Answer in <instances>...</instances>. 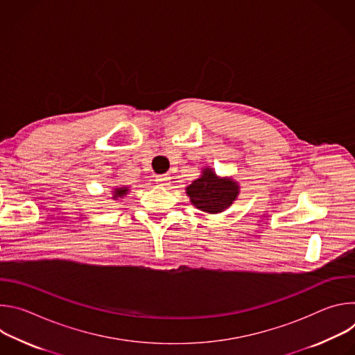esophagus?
<instances>
[{
    "label": "esophagus",
    "instance_id": "esophagus-1",
    "mask_svg": "<svg viewBox=\"0 0 355 355\" xmlns=\"http://www.w3.org/2000/svg\"><path fill=\"white\" fill-rule=\"evenodd\" d=\"M156 182L160 184V185H168L170 184V175L168 174L156 175Z\"/></svg>",
    "mask_w": 355,
    "mask_h": 355
}]
</instances>
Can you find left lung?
<instances>
[{
    "mask_svg": "<svg viewBox=\"0 0 355 355\" xmlns=\"http://www.w3.org/2000/svg\"><path fill=\"white\" fill-rule=\"evenodd\" d=\"M191 204L207 214H220L236 200L240 187L232 178H220L212 168H204L202 175L187 188Z\"/></svg>",
    "mask_w": 355,
    "mask_h": 355,
    "instance_id": "1",
    "label": "left lung"
}]
</instances>
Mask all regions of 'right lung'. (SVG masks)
<instances>
[{
    "label": "right lung",
    "mask_w": 355,
    "mask_h": 355,
    "mask_svg": "<svg viewBox=\"0 0 355 355\" xmlns=\"http://www.w3.org/2000/svg\"><path fill=\"white\" fill-rule=\"evenodd\" d=\"M129 191V187H119V188H115L114 191V199H118V198H122L128 193Z\"/></svg>",
    "instance_id": "obj_1"
}]
</instances>
